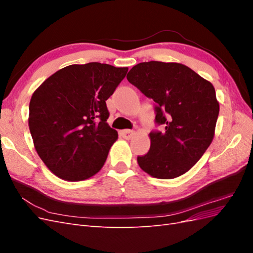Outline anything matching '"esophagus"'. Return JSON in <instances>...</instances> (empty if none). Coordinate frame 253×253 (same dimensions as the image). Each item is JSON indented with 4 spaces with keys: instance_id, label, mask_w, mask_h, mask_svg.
<instances>
[{
    "instance_id": "34e87169",
    "label": "esophagus",
    "mask_w": 253,
    "mask_h": 253,
    "mask_svg": "<svg viewBox=\"0 0 253 253\" xmlns=\"http://www.w3.org/2000/svg\"><path fill=\"white\" fill-rule=\"evenodd\" d=\"M121 135L126 139H131L132 137L135 135V132L132 131V129H125V131L121 132Z\"/></svg>"
}]
</instances>
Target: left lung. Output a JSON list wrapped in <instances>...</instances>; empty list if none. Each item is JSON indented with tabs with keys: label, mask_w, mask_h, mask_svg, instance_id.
Returning <instances> with one entry per match:
<instances>
[{
	"label": "left lung",
	"mask_w": 253,
	"mask_h": 253,
	"mask_svg": "<svg viewBox=\"0 0 253 253\" xmlns=\"http://www.w3.org/2000/svg\"><path fill=\"white\" fill-rule=\"evenodd\" d=\"M126 78L156 103L155 121L163 132L149 134L148 154L139 167L160 179L187 173L211 144L219 113L212 83L176 62L150 61L132 67Z\"/></svg>",
	"instance_id": "left-lung-1"
}]
</instances>
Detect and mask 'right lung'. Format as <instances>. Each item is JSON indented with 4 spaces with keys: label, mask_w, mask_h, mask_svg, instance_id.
Masks as SVG:
<instances>
[{
    "label": "right lung",
    "mask_w": 253,
    "mask_h": 253,
    "mask_svg": "<svg viewBox=\"0 0 253 253\" xmlns=\"http://www.w3.org/2000/svg\"><path fill=\"white\" fill-rule=\"evenodd\" d=\"M127 70L98 62L68 65L34 91L29 131L38 155L59 178L85 180L101 170L118 139L106 122L105 101Z\"/></svg>",
    "instance_id": "add662e5"
}]
</instances>
